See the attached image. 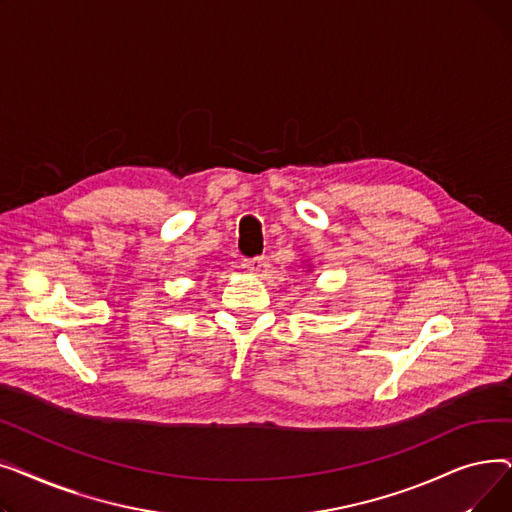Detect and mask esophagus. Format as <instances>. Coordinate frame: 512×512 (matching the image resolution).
I'll use <instances>...</instances> for the list:
<instances>
[{"instance_id":"34e87169","label":"esophagus","mask_w":512,"mask_h":512,"mask_svg":"<svg viewBox=\"0 0 512 512\" xmlns=\"http://www.w3.org/2000/svg\"><path fill=\"white\" fill-rule=\"evenodd\" d=\"M242 267H245V270H247V272H251V274H257V272H261L263 267H265V257L245 259V261H242Z\"/></svg>"}]
</instances>
